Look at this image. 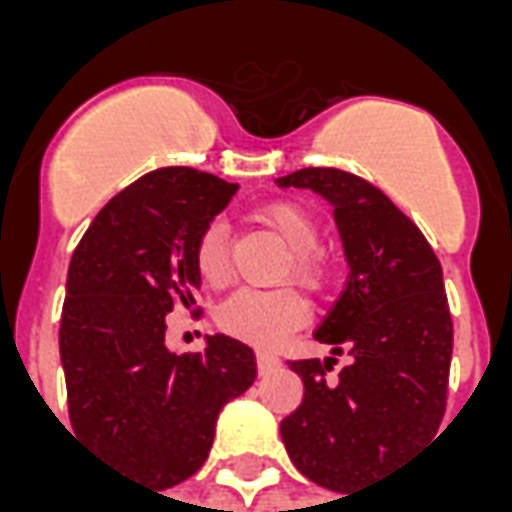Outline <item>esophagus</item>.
I'll use <instances>...</instances> for the list:
<instances>
[{
    "label": "esophagus",
    "instance_id": "esophagus-1",
    "mask_svg": "<svg viewBox=\"0 0 512 512\" xmlns=\"http://www.w3.org/2000/svg\"><path fill=\"white\" fill-rule=\"evenodd\" d=\"M279 359L274 354H257V373L260 376H268L271 370H277Z\"/></svg>",
    "mask_w": 512,
    "mask_h": 512
}]
</instances>
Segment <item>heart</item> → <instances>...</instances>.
I'll list each match as a JSON object with an SVG mask.
<instances>
[{"mask_svg": "<svg viewBox=\"0 0 512 512\" xmlns=\"http://www.w3.org/2000/svg\"><path fill=\"white\" fill-rule=\"evenodd\" d=\"M257 219L266 224L268 230H274L279 241L288 246V252L293 255L290 260L293 277L315 285L321 277V268L315 263L312 252L318 249L321 233L312 213L296 202H271L257 211ZM194 266L202 282L211 288H222L230 279L224 224L213 222L202 230L194 246ZM304 321H307V307L290 290H271V293L238 290L216 312V323L224 334H230L241 343L257 345V348H274L290 332H296Z\"/></svg>", "mask_w": 512, "mask_h": 512, "instance_id": "b5f03b06", "label": "heart"}]
</instances>
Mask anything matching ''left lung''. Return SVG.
I'll use <instances>...</instances> for the list:
<instances>
[{
	"mask_svg": "<svg viewBox=\"0 0 512 512\" xmlns=\"http://www.w3.org/2000/svg\"><path fill=\"white\" fill-rule=\"evenodd\" d=\"M282 189H312L332 202L348 282L315 332L337 359H299L301 406L279 433L290 461L321 488L348 494L376 483L444 417L452 318L439 257L384 191L332 167L296 169Z\"/></svg>",
	"mask_w": 512,
	"mask_h": 512,
	"instance_id": "obj_1",
	"label": "left lung"
}]
</instances>
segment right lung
Listing matches in <instances>:
<instances>
[{
    "label": "right lung",
    "instance_id": "1",
    "mask_svg": "<svg viewBox=\"0 0 512 512\" xmlns=\"http://www.w3.org/2000/svg\"><path fill=\"white\" fill-rule=\"evenodd\" d=\"M235 191L191 167L147 172L106 202L68 266L60 359L73 430L158 488L200 469L219 411L257 378L252 348L227 334L200 354L164 343L167 312L189 310L200 288L197 238Z\"/></svg>",
    "mask_w": 512,
    "mask_h": 512
}]
</instances>
